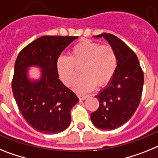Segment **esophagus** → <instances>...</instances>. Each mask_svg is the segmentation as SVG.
<instances>
[{
	"mask_svg": "<svg viewBox=\"0 0 158 158\" xmlns=\"http://www.w3.org/2000/svg\"><path fill=\"white\" fill-rule=\"evenodd\" d=\"M78 96H79V98L80 100H84L88 97V95H85V94H78Z\"/></svg>",
	"mask_w": 158,
	"mask_h": 158,
	"instance_id": "obj_1",
	"label": "esophagus"
}]
</instances>
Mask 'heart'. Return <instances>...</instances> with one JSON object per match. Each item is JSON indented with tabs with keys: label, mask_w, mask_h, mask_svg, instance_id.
I'll return each instance as SVG.
<instances>
[{
	"label": "heart",
	"mask_w": 158,
	"mask_h": 158,
	"mask_svg": "<svg viewBox=\"0 0 158 158\" xmlns=\"http://www.w3.org/2000/svg\"><path fill=\"white\" fill-rule=\"evenodd\" d=\"M118 58L110 45H101L90 40L81 41L71 48L70 56H61L57 60L60 78L68 86L73 84L80 72L83 75L75 83V90L87 92L96 83L104 86L115 73Z\"/></svg>",
	"instance_id": "1"
}]
</instances>
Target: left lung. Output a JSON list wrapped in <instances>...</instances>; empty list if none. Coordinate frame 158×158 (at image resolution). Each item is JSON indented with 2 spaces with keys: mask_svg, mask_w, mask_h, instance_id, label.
I'll return each mask as SVG.
<instances>
[{
  "mask_svg": "<svg viewBox=\"0 0 158 158\" xmlns=\"http://www.w3.org/2000/svg\"><path fill=\"white\" fill-rule=\"evenodd\" d=\"M103 37L115 51L118 65L113 78L95 97L99 106L90 114L94 127L114 130L127 123L136 111L143 89L144 74L136 54L117 36L110 33L94 35Z\"/></svg>",
  "mask_w": 158,
  "mask_h": 158,
  "instance_id": "obj_1",
  "label": "left lung"
}]
</instances>
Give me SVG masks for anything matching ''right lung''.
<instances>
[{"label":"right lung","instance_id":"add662e5","mask_svg":"<svg viewBox=\"0 0 158 158\" xmlns=\"http://www.w3.org/2000/svg\"><path fill=\"white\" fill-rule=\"evenodd\" d=\"M78 36L44 35L21 50L14 66L12 89L20 113L39 132H62L71 123V110L79 102L76 94L59 79L57 60ZM40 68L41 78L31 80L28 68Z\"/></svg>","mask_w":158,"mask_h":158}]
</instances>
